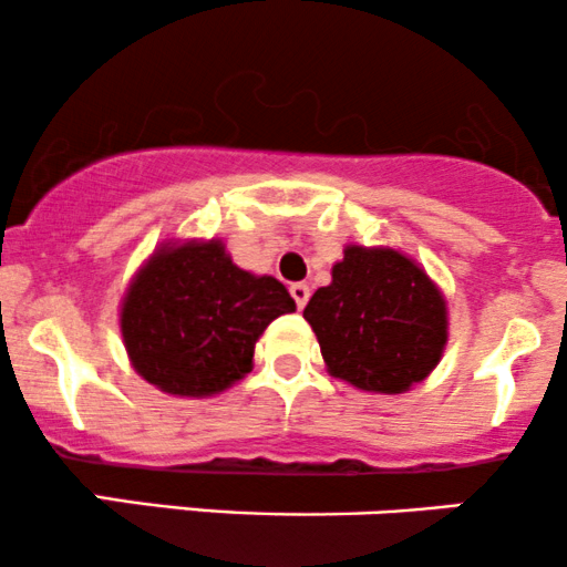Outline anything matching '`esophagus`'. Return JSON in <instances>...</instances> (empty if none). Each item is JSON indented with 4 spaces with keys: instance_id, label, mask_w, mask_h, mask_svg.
Listing matches in <instances>:
<instances>
[{
    "instance_id": "1",
    "label": "esophagus",
    "mask_w": 567,
    "mask_h": 567,
    "mask_svg": "<svg viewBox=\"0 0 567 567\" xmlns=\"http://www.w3.org/2000/svg\"><path fill=\"white\" fill-rule=\"evenodd\" d=\"M290 296H292V301H296L298 309H303L306 301H309V285L292 282L290 285Z\"/></svg>"
}]
</instances>
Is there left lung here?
Listing matches in <instances>:
<instances>
[{"mask_svg":"<svg viewBox=\"0 0 567 567\" xmlns=\"http://www.w3.org/2000/svg\"><path fill=\"white\" fill-rule=\"evenodd\" d=\"M303 317L328 373L362 392H408L437 368L447 343L445 296L394 247L347 245L333 282L311 296Z\"/></svg>","mask_w":567,"mask_h":567,"instance_id":"left-lung-1","label":"left lung"}]
</instances>
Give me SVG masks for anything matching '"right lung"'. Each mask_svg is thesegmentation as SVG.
Returning <instances> with one entry per match:
<instances>
[{"mask_svg":"<svg viewBox=\"0 0 567 567\" xmlns=\"http://www.w3.org/2000/svg\"><path fill=\"white\" fill-rule=\"evenodd\" d=\"M296 311L275 277L239 269L220 239L165 243L122 298L135 373L173 396H213L245 379L271 320Z\"/></svg>","mask_w":567,"mask_h":567,"instance_id":"obj_1","label":"right lung"}]
</instances>
